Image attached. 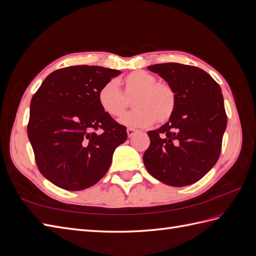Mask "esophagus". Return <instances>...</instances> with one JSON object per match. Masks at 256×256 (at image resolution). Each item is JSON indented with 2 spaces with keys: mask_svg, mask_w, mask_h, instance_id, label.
<instances>
[{
  "mask_svg": "<svg viewBox=\"0 0 256 256\" xmlns=\"http://www.w3.org/2000/svg\"><path fill=\"white\" fill-rule=\"evenodd\" d=\"M136 132V130H134V128H128L127 129V134H128V138H131L132 136H134V134Z\"/></svg>",
  "mask_w": 256,
  "mask_h": 256,
  "instance_id": "obj_1",
  "label": "esophagus"
}]
</instances>
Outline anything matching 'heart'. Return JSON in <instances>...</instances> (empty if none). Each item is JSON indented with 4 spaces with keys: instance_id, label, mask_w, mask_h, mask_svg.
Instances as JSON below:
<instances>
[{
    "instance_id": "heart-1",
    "label": "heart",
    "mask_w": 256,
    "mask_h": 256,
    "mask_svg": "<svg viewBox=\"0 0 256 256\" xmlns=\"http://www.w3.org/2000/svg\"><path fill=\"white\" fill-rule=\"evenodd\" d=\"M124 92L113 81L104 83L98 92V104L112 118H118L134 98V110L127 113L120 122L127 127L143 128L156 122L164 124L172 118L176 109V94L171 85L157 82L156 76L136 70L122 81Z\"/></svg>"
}]
</instances>
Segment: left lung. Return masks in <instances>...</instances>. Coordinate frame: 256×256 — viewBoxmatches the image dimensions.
I'll list each match as a JSON object with an SVG mask.
<instances>
[{
    "label": "left lung",
    "instance_id": "1",
    "mask_svg": "<svg viewBox=\"0 0 256 256\" xmlns=\"http://www.w3.org/2000/svg\"><path fill=\"white\" fill-rule=\"evenodd\" d=\"M171 85L176 109L168 122L147 132L143 156L148 173L173 187L196 182L218 161L228 116L220 85L203 69L178 63L147 67Z\"/></svg>",
    "mask_w": 256,
    "mask_h": 256
}]
</instances>
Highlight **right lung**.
Segmentation results:
<instances>
[{
    "label": "right lung",
    "mask_w": 256,
    "mask_h": 256,
    "mask_svg": "<svg viewBox=\"0 0 256 256\" xmlns=\"http://www.w3.org/2000/svg\"><path fill=\"white\" fill-rule=\"evenodd\" d=\"M122 74L100 66L58 69L30 100L28 136L40 173L58 187L79 191L98 182L109 170L126 127L98 104V92Z\"/></svg>",
    "instance_id": "obj_1"
}]
</instances>
